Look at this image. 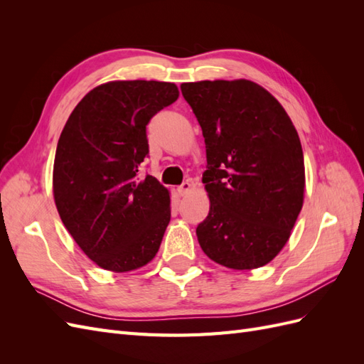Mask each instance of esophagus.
Returning a JSON list of instances; mask_svg holds the SVG:
<instances>
[{"mask_svg":"<svg viewBox=\"0 0 364 364\" xmlns=\"http://www.w3.org/2000/svg\"><path fill=\"white\" fill-rule=\"evenodd\" d=\"M193 188V183L190 182V181H185L182 185H179L178 186V193L181 194V196H185V194H188V191Z\"/></svg>","mask_w":364,"mask_h":364,"instance_id":"34e87169","label":"esophagus"}]
</instances>
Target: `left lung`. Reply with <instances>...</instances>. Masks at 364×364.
<instances>
[{"mask_svg": "<svg viewBox=\"0 0 364 364\" xmlns=\"http://www.w3.org/2000/svg\"><path fill=\"white\" fill-rule=\"evenodd\" d=\"M202 127L209 214L202 250L235 270L266 266L287 243L304 203L299 136L284 107L250 80L182 83Z\"/></svg>", "mask_w": 364, "mask_h": 364, "instance_id": "left-lung-1", "label": "left lung"}]
</instances>
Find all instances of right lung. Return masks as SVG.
Listing matches in <instances>:
<instances>
[{
	"label": "right lung",
	"instance_id": "add662e5",
	"mask_svg": "<svg viewBox=\"0 0 364 364\" xmlns=\"http://www.w3.org/2000/svg\"><path fill=\"white\" fill-rule=\"evenodd\" d=\"M168 82H109L75 106L56 149L53 193L65 228L105 270L146 266L170 222L168 190L138 167L149 156L146 127L178 100Z\"/></svg>",
	"mask_w": 364,
	"mask_h": 364
}]
</instances>
